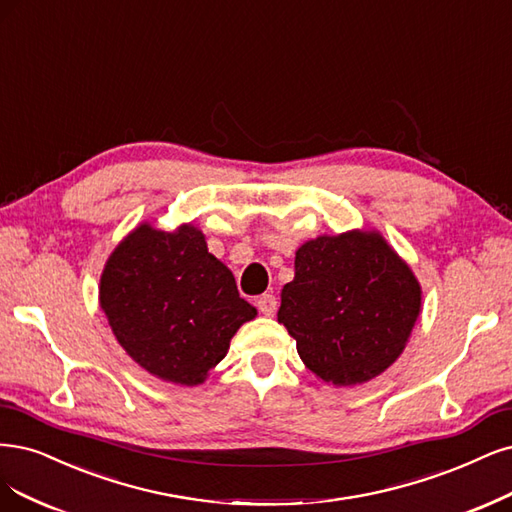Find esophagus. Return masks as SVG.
Here are the masks:
<instances>
[{
    "label": "esophagus",
    "mask_w": 512,
    "mask_h": 512,
    "mask_svg": "<svg viewBox=\"0 0 512 512\" xmlns=\"http://www.w3.org/2000/svg\"><path fill=\"white\" fill-rule=\"evenodd\" d=\"M256 307L262 315H273L277 309V298L273 294H262V296H258Z\"/></svg>",
    "instance_id": "1"
}]
</instances>
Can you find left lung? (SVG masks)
Returning <instances> with one entry per match:
<instances>
[{
	"label": "left lung",
	"mask_w": 512,
	"mask_h": 512,
	"mask_svg": "<svg viewBox=\"0 0 512 512\" xmlns=\"http://www.w3.org/2000/svg\"><path fill=\"white\" fill-rule=\"evenodd\" d=\"M277 320L326 383L381 375L407 345L421 307L415 275L379 233L317 237L296 252Z\"/></svg>",
	"instance_id": "1"
}]
</instances>
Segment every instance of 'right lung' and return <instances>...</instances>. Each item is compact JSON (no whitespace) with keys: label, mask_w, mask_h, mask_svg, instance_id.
I'll list each match as a JSON object with an SVG mask.
<instances>
[{"label":"right lung","mask_w":512,"mask_h":512,"mask_svg":"<svg viewBox=\"0 0 512 512\" xmlns=\"http://www.w3.org/2000/svg\"><path fill=\"white\" fill-rule=\"evenodd\" d=\"M99 303L127 354L178 385L203 383L237 328L256 317L190 224L175 233L135 228L105 264Z\"/></svg>","instance_id":"1"}]
</instances>
